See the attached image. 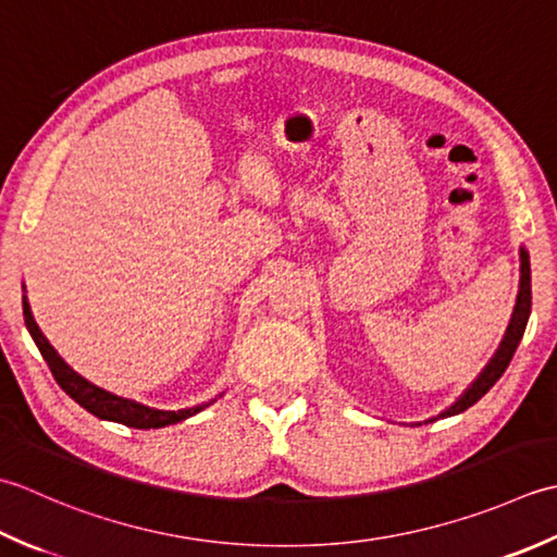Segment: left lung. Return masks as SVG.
I'll list each match as a JSON object with an SVG mask.
<instances>
[{"mask_svg":"<svg viewBox=\"0 0 557 557\" xmlns=\"http://www.w3.org/2000/svg\"><path fill=\"white\" fill-rule=\"evenodd\" d=\"M529 312H531V264H529V255L527 249L521 247V281H519V295H517V305H515V314H512V322L507 326V334L503 338L500 348H497V354L493 356V360L487 362L485 370L475 377V382L471 387L463 392L457 401H454L447 411H442L440 418H449V416H457L461 411H467L469 406H473L475 401L481 399L483 394H487V389L493 387V384L503 377V372L507 370L509 360H512L515 350L521 342V336H524V329L529 322ZM435 418H430L425 423H433Z\"/></svg>","mask_w":557,"mask_h":557,"instance_id":"left-lung-1","label":"left lung"}]
</instances>
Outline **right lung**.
Returning <instances> with one entry per match:
<instances>
[{"label": "right lung", "instance_id": "obj_1", "mask_svg": "<svg viewBox=\"0 0 557 557\" xmlns=\"http://www.w3.org/2000/svg\"><path fill=\"white\" fill-rule=\"evenodd\" d=\"M24 320H26L33 342H36L40 356L45 358V362H48V368L52 372V377L57 380V384H60V387L70 394L78 406H84L86 411L94 413L96 418H103V421H115V423L129 425V428L149 430V428H165V425L185 421V418L195 416L201 411V408L213 404V401H209V404H201L195 408H183V411H158V408H149V406L136 404L132 399H122V396H115V394L96 387V384H90L88 380L82 377V374L66 366L60 356H57V350L50 346L48 338H45L36 320H33V312H30L26 295H24Z\"/></svg>", "mask_w": 557, "mask_h": 557}]
</instances>
